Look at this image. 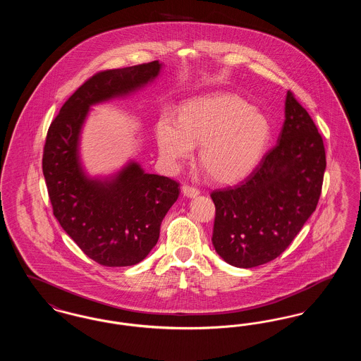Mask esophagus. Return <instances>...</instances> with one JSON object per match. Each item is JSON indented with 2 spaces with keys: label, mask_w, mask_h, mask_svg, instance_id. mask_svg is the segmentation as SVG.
<instances>
[{
  "label": "esophagus",
  "mask_w": 361,
  "mask_h": 361,
  "mask_svg": "<svg viewBox=\"0 0 361 361\" xmlns=\"http://www.w3.org/2000/svg\"><path fill=\"white\" fill-rule=\"evenodd\" d=\"M183 193L188 197H195L200 193V190L196 187H192V185H183Z\"/></svg>",
  "instance_id": "esophagus-1"
}]
</instances>
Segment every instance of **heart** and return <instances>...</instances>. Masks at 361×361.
Returning <instances> with one entry per match:
<instances>
[{"instance_id": "obj_1", "label": "heart", "mask_w": 361, "mask_h": 361, "mask_svg": "<svg viewBox=\"0 0 361 361\" xmlns=\"http://www.w3.org/2000/svg\"><path fill=\"white\" fill-rule=\"evenodd\" d=\"M269 134L265 115L233 94L193 99L181 116L168 109L157 124L159 154L169 168H178L202 142L200 164L222 183L237 181L256 168Z\"/></svg>"}]
</instances>
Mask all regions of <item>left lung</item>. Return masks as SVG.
<instances>
[{
  "mask_svg": "<svg viewBox=\"0 0 361 361\" xmlns=\"http://www.w3.org/2000/svg\"><path fill=\"white\" fill-rule=\"evenodd\" d=\"M325 169L322 137L288 90L286 121L275 147L237 185L211 192L216 253L238 268L279 257L315 211Z\"/></svg>",
  "mask_w": 361,
  "mask_h": 361,
  "instance_id": "obj_1",
  "label": "left lung"
}]
</instances>
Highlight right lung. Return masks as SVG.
Segmentation results:
<instances>
[{
  "label": "right lung",
  "instance_id": "add662e5",
  "mask_svg": "<svg viewBox=\"0 0 361 361\" xmlns=\"http://www.w3.org/2000/svg\"><path fill=\"white\" fill-rule=\"evenodd\" d=\"M161 63L103 70L80 86L52 121L42 168L52 212L86 256L104 267L140 262L159 238V227L180 193L169 177L131 162L112 180H90L78 158L89 106L126 96L153 81Z\"/></svg>",
  "mask_w": 361,
  "mask_h": 361
}]
</instances>
